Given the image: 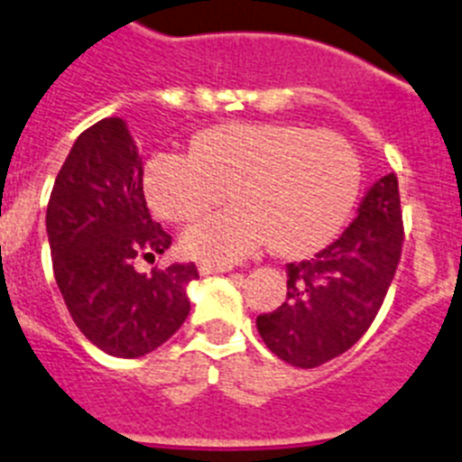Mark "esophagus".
Returning <instances> with one entry per match:
<instances>
[{"instance_id":"esophagus-1","label":"esophagus","mask_w":462,"mask_h":462,"mask_svg":"<svg viewBox=\"0 0 462 462\" xmlns=\"http://www.w3.org/2000/svg\"><path fill=\"white\" fill-rule=\"evenodd\" d=\"M198 271H200V275L230 273L232 266H230V264H209V262H200V264H198Z\"/></svg>"}]
</instances>
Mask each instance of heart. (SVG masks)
I'll return each mask as SVG.
<instances>
[{"label":"heart","instance_id":"obj_1","mask_svg":"<svg viewBox=\"0 0 462 462\" xmlns=\"http://www.w3.org/2000/svg\"><path fill=\"white\" fill-rule=\"evenodd\" d=\"M362 163L339 134L284 123H223L191 139V152H157L145 163L150 207L191 221L226 198L230 209L193 223L187 255L232 264L271 244L303 257L328 244L356 207Z\"/></svg>","mask_w":462,"mask_h":462}]
</instances>
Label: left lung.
<instances>
[{
    "mask_svg": "<svg viewBox=\"0 0 462 462\" xmlns=\"http://www.w3.org/2000/svg\"><path fill=\"white\" fill-rule=\"evenodd\" d=\"M403 244L396 175L369 187L357 217L312 260L287 264V300L257 317L271 353L312 369L342 356L367 333L396 273Z\"/></svg>",
    "mask_w": 462,
    "mask_h": 462,
    "instance_id": "left-lung-1",
    "label": "left lung"
}]
</instances>
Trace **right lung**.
<instances>
[{
    "label": "right lung",
    "mask_w": 462,
    "mask_h": 462,
    "mask_svg": "<svg viewBox=\"0 0 462 462\" xmlns=\"http://www.w3.org/2000/svg\"><path fill=\"white\" fill-rule=\"evenodd\" d=\"M51 266L77 328L114 357L162 346L189 317L193 262L139 273L134 260L168 251L143 196V157L123 118L86 129L68 152L47 205Z\"/></svg>",
    "instance_id": "add662e5"
}]
</instances>
